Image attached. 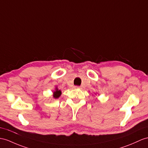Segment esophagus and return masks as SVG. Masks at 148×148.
<instances>
[{"label": "esophagus", "mask_w": 148, "mask_h": 148, "mask_svg": "<svg viewBox=\"0 0 148 148\" xmlns=\"http://www.w3.org/2000/svg\"><path fill=\"white\" fill-rule=\"evenodd\" d=\"M74 88H76V89H78V88L81 89L82 87H81V86H74Z\"/></svg>", "instance_id": "esophagus-1"}]
</instances>
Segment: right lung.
Listing matches in <instances>:
<instances>
[{
  "label": "right lung",
  "mask_w": 148,
  "mask_h": 148,
  "mask_svg": "<svg viewBox=\"0 0 148 148\" xmlns=\"http://www.w3.org/2000/svg\"><path fill=\"white\" fill-rule=\"evenodd\" d=\"M61 95H62V91L60 90H59L57 86L55 87V90L53 91V97L54 99H58L59 98V97L61 96Z\"/></svg>",
  "instance_id": "add662e5"
}]
</instances>
